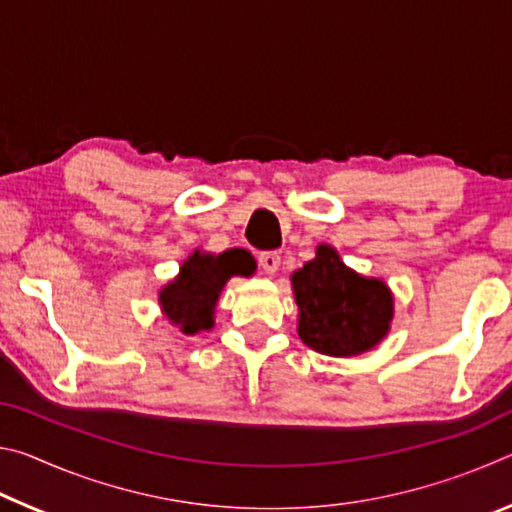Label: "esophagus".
Masks as SVG:
<instances>
[{"label":"esophagus","instance_id":"obj_1","mask_svg":"<svg viewBox=\"0 0 512 512\" xmlns=\"http://www.w3.org/2000/svg\"><path fill=\"white\" fill-rule=\"evenodd\" d=\"M259 266L264 268L268 275H273L277 268H280V253H275V250H268V253H259Z\"/></svg>","mask_w":512,"mask_h":512}]
</instances>
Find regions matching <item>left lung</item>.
I'll list each match as a JSON object with an SVG mask.
<instances>
[{
  "instance_id": "8db88e82",
  "label": "left lung",
  "mask_w": 512,
  "mask_h": 512,
  "mask_svg": "<svg viewBox=\"0 0 512 512\" xmlns=\"http://www.w3.org/2000/svg\"><path fill=\"white\" fill-rule=\"evenodd\" d=\"M291 280L298 334L311 350L354 357L375 348L391 327L393 298L386 284L350 271L332 246H318L316 257Z\"/></svg>"
}]
</instances>
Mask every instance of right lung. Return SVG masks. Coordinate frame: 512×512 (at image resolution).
<instances>
[{
	"label": "right lung",
	"instance_id": "obj_1",
	"mask_svg": "<svg viewBox=\"0 0 512 512\" xmlns=\"http://www.w3.org/2000/svg\"><path fill=\"white\" fill-rule=\"evenodd\" d=\"M253 266L246 264L235 250L221 255L196 253L180 266V275L160 291V305L173 325L185 334H196L214 325V305L223 284L232 275H250Z\"/></svg>",
	"mask_w": 512,
	"mask_h": 512
}]
</instances>
